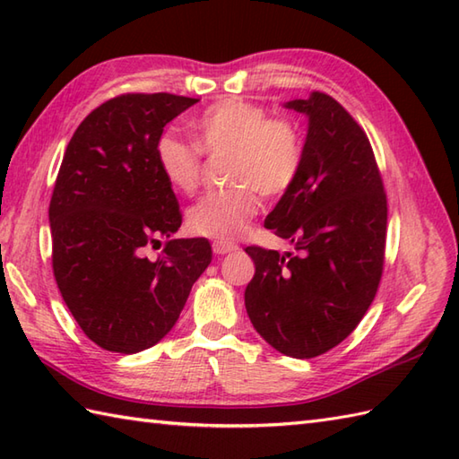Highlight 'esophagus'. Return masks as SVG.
<instances>
[{
    "label": "esophagus",
    "instance_id": "1",
    "mask_svg": "<svg viewBox=\"0 0 459 459\" xmlns=\"http://www.w3.org/2000/svg\"><path fill=\"white\" fill-rule=\"evenodd\" d=\"M238 247L232 245V242H224V240H214L212 242V252L214 255H229V252H237Z\"/></svg>",
    "mask_w": 459,
    "mask_h": 459
}]
</instances>
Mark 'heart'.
<instances>
[{"label": "heart", "mask_w": 459, "mask_h": 459, "mask_svg": "<svg viewBox=\"0 0 459 459\" xmlns=\"http://www.w3.org/2000/svg\"><path fill=\"white\" fill-rule=\"evenodd\" d=\"M195 148L173 135L155 143V161L173 191L191 195L203 178V155H229L227 183L187 211L189 229L199 237L232 240L256 217L260 193L278 199L298 181L304 165V138L296 122L270 116L264 106L245 99H224L191 124Z\"/></svg>", "instance_id": "heart-1"}]
</instances>
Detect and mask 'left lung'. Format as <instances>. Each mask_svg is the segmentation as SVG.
<instances>
[{"instance_id": "left-lung-1", "label": "left lung", "mask_w": 459, "mask_h": 459, "mask_svg": "<svg viewBox=\"0 0 459 459\" xmlns=\"http://www.w3.org/2000/svg\"><path fill=\"white\" fill-rule=\"evenodd\" d=\"M288 108L309 116L298 181L264 227L296 252L247 247L255 278L245 291L252 325L280 353L311 359L353 333L383 278L386 193L365 130L329 94Z\"/></svg>"}]
</instances>
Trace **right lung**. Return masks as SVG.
<instances>
[{
  "mask_svg": "<svg viewBox=\"0 0 459 459\" xmlns=\"http://www.w3.org/2000/svg\"><path fill=\"white\" fill-rule=\"evenodd\" d=\"M199 99L126 92L81 122L58 169L48 222L58 291L84 335L132 355L178 321L191 286L211 264L207 238H171L181 209L155 161L165 124Z\"/></svg>",
  "mask_w": 459,
  "mask_h": 459,
  "instance_id": "right-lung-1",
  "label": "right lung"
}]
</instances>
